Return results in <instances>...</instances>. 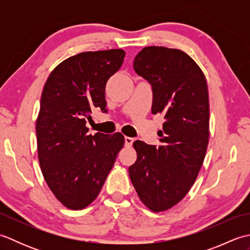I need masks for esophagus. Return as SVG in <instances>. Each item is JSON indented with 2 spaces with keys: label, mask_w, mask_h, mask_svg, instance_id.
Instances as JSON below:
<instances>
[{
  "label": "esophagus",
  "mask_w": 250,
  "mask_h": 250,
  "mask_svg": "<svg viewBox=\"0 0 250 250\" xmlns=\"http://www.w3.org/2000/svg\"><path fill=\"white\" fill-rule=\"evenodd\" d=\"M133 142H134V140L132 139V137H129V136H125V146H128V147L132 146V144H133Z\"/></svg>",
  "instance_id": "obj_1"
}]
</instances>
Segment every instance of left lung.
I'll list each match as a JSON object with an SVG mask.
<instances>
[{
  "instance_id": "left-lung-1",
  "label": "left lung",
  "mask_w": 250,
  "mask_h": 250,
  "mask_svg": "<svg viewBox=\"0 0 250 250\" xmlns=\"http://www.w3.org/2000/svg\"><path fill=\"white\" fill-rule=\"evenodd\" d=\"M133 67L151 83V113L163 115L160 145L135 141L129 167L132 185L148 209L172 208L192 187L209 139V100L204 73L186 52L162 46L143 48Z\"/></svg>"
}]
</instances>
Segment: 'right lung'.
Here are the masks:
<instances>
[{
	"mask_svg": "<svg viewBox=\"0 0 250 250\" xmlns=\"http://www.w3.org/2000/svg\"><path fill=\"white\" fill-rule=\"evenodd\" d=\"M122 49L67 58L47 78L36 119L37 156L44 179L62 205L83 209L98 198L125 136L88 134L94 108H106L105 87L121 67Z\"/></svg>",
	"mask_w": 250,
	"mask_h": 250,
	"instance_id": "obj_1",
	"label": "right lung"
}]
</instances>
